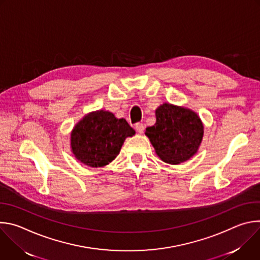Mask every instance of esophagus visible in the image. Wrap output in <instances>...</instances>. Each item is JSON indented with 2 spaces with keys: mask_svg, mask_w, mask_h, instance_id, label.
<instances>
[{
  "mask_svg": "<svg viewBox=\"0 0 260 260\" xmlns=\"http://www.w3.org/2000/svg\"><path fill=\"white\" fill-rule=\"evenodd\" d=\"M136 129L139 134H143L144 133V129H145V126L143 123H136Z\"/></svg>",
  "mask_w": 260,
  "mask_h": 260,
  "instance_id": "34e87169",
  "label": "esophagus"
}]
</instances>
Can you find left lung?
<instances>
[{"instance_id":"left-lung-1","label":"left lung","mask_w":260,"mask_h":260,"mask_svg":"<svg viewBox=\"0 0 260 260\" xmlns=\"http://www.w3.org/2000/svg\"><path fill=\"white\" fill-rule=\"evenodd\" d=\"M155 124L147 127L145 135L161 160L178 165L198 152L204 136V125L196 112L165 103L155 110Z\"/></svg>"}]
</instances>
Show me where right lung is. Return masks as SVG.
Here are the masks:
<instances>
[{
  "label": "right lung",
  "instance_id": "obj_1",
  "mask_svg": "<svg viewBox=\"0 0 260 260\" xmlns=\"http://www.w3.org/2000/svg\"><path fill=\"white\" fill-rule=\"evenodd\" d=\"M136 134L123 118L99 110L85 115L71 133V149L75 157L91 168L114 160L127 137Z\"/></svg>",
  "mask_w": 260,
  "mask_h": 260
}]
</instances>
